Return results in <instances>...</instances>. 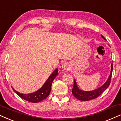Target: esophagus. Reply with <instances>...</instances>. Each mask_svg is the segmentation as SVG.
Masks as SVG:
<instances>
[{"label": "esophagus", "instance_id": "34e87169", "mask_svg": "<svg viewBox=\"0 0 121 121\" xmlns=\"http://www.w3.org/2000/svg\"><path fill=\"white\" fill-rule=\"evenodd\" d=\"M62 69L64 70H69L70 66L69 65V64H68L67 63H65L62 65Z\"/></svg>", "mask_w": 121, "mask_h": 121}]
</instances>
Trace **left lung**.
<instances>
[{
  "mask_svg": "<svg viewBox=\"0 0 121 121\" xmlns=\"http://www.w3.org/2000/svg\"><path fill=\"white\" fill-rule=\"evenodd\" d=\"M102 37L104 39H105L103 36H102ZM113 71V64H111V71L110 75L108 78L107 81L105 82V83L104 84L103 86H102L100 88H99L97 89L94 90L93 91H82L81 90H79L78 88L77 85H76V81L75 80H74V86H73V89H72V93H73V95L76 98L80 100H82V101H87V100H90L91 99H93L95 98H97L104 91L107 89V88L109 86V85L111 83V77H112V74Z\"/></svg>",
  "mask_w": 121,
  "mask_h": 121,
  "instance_id": "obj_1",
  "label": "left lung"
}]
</instances>
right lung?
I'll return each instance as SVG.
<instances>
[{
    "label": "right lung",
    "instance_id": "obj_1",
    "mask_svg": "<svg viewBox=\"0 0 121 121\" xmlns=\"http://www.w3.org/2000/svg\"><path fill=\"white\" fill-rule=\"evenodd\" d=\"M58 74V69H56L49 76L48 79H47L46 82L44 85H43L42 88L39 89V91L36 92L28 94H23L17 91L13 88V91H15L18 95H19L21 98L27 100V101L32 102V103H38L40 102L42 100L46 98L49 95L51 89V85L53 79L55 78V77Z\"/></svg>",
    "mask_w": 121,
    "mask_h": 121
}]
</instances>
